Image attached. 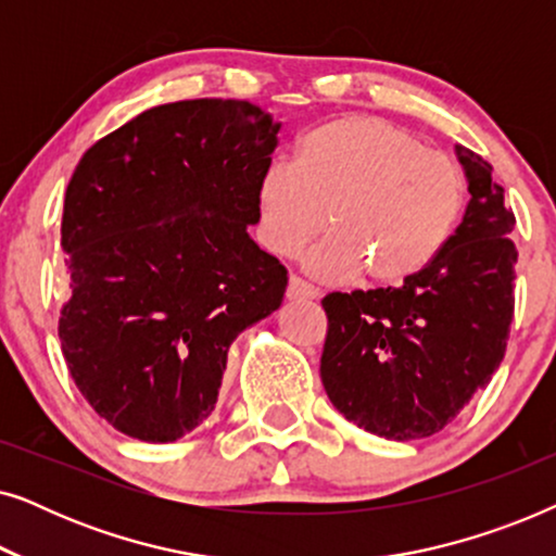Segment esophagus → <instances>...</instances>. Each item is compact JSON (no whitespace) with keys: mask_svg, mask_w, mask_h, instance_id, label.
<instances>
[{"mask_svg":"<svg viewBox=\"0 0 556 556\" xmlns=\"http://www.w3.org/2000/svg\"><path fill=\"white\" fill-rule=\"evenodd\" d=\"M286 295H288V301H316L318 291L314 286H308L306 280L291 276V280H288Z\"/></svg>","mask_w":556,"mask_h":556,"instance_id":"1","label":"esophagus"}]
</instances>
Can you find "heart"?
Instances as JSON below:
<instances>
[{
    "mask_svg": "<svg viewBox=\"0 0 556 556\" xmlns=\"http://www.w3.org/2000/svg\"><path fill=\"white\" fill-rule=\"evenodd\" d=\"M468 200L466 174L425 149L407 128L371 113H346L299 141L295 164L270 162L255 187L257 235L276 255L311 250L306 270L321 280L362 273L364 283L397 286L440 255Z\"/></svg>",
    "mask_w": 556,
    "mask_h": 556,
    "instance_id": "heart-1",
    "label": "heart"
}]
</instances>
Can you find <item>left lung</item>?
Wrapping results in <instances>:
<instances>
[{
	"label": "left lung",
	"mask_w": 556,
	"mask_h": 556,
	"mask_svg": "<svg viewBox=\"0 0 556 556\" xmlns=\"http://www.w3.org/2000/svg\"><path fill=\"white\" fill-rule=\"evenodd\" d=\"M470 200L447 245L400 288L329 293L321 382L349 422L387 440L445 428L491 382L514 318V212L493 166L455 143Z\"/></svg>",
	"instance_id": "8db88e82"
}]
</instances>
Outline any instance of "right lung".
Returning <instances> with one entry per match:
<instances>
[{"label": "right lung", "instance_id": "1", "mask_svg": "<svg viewBox=\"0 0 556 556\" xmlns=\"http://www.w3.org/2000/svg\"><path fill=\"white\" fill-rule=\"evenodd\" d=\"M280 124L248 101L154 105L96 141L63 207L67 369L103 420L174 443L215 409L230 344L288 273L248 235Z\"/></svg>", "mask_w": 556, "mask_h": 556}]
</instances>
